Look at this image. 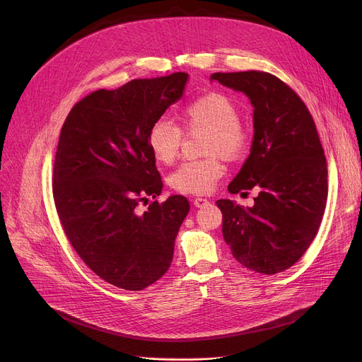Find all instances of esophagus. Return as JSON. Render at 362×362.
<instances>
[{"mask_svg":"<svg viewBox=\"0 0 362 362\" xmlns=\"http://www.w3.org/2000/svg\"><path fill=\"white\" fill-rule=\"evenodd\" d=\"M206 204H208V199H206V198L198 197V198H195V199H194V205H195V206H198V208H199V206H204V205H206Z\"/></svg>","mask_w":362,"mask_h":362,"instance_id":"34e87169","label":"esophagus"}]
</instances>
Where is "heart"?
Here are the masks:
<instances>
[{"label": "heart", "mask_w": 362, "mask_h": 362, "mask_svg": "<svg viewBox=\"0 0 362 362\" xmlns=\"http://www.w3.org/2000/svg\"><path fill=\"white\" fill-rule=\"evenodd\" d=\"M179 119L186 132L205 130L204 154L208 156L201 160L185 161L170 175L168 185L180 194H208L226 171L221 156L236 161L248 152L251 145L250 127L239 117L236 103L229 95L217 90L205 92L189 101L180 110ZM183 130L167 120H157L151 124L146 144L157 163L168 165L177 158Z\"/></svg>", "instance_id": "heart-1"}]
</instances>
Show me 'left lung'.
Masks as SVG:
<instances>
[{
	"instance_id": "1",
	"label": "left lung",
	"mask_w": 362,
	"mask_h": 362,
	"mask_svg": "<svg viewBox=\"0 0 362 362\" xmlns=\"http://www.w3.org/2000/svg\"><path fill=\"white\" fill-rule=\"evenodd\" d=\"M211 79L246 93L254 105L251 154L227 189L259 192L252 208L216 202L223 238L246 269L288 270L310 248L327 202V163L314 119L299 95L272 73H214Z\"/></svg>"
}]
</instances>
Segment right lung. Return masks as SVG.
Wrapping results in <instances>:
<instances>
[{
  "mask_svg": "<svg viewBox=\"0 0 362 362\" xmlns=\"http://www.w3.org/2000/svg\"><path fill=\"white\" fill-rule=\"evenodd\" d=\"M187 73L98 89L70 110L52 171V195L64 235L98 277L142 291L168 270L189 201L161 194L146 133L182 97Z\"/></svg>",
  "mask_w": 362,
  "mask_h": 362,
  "instance_id": "1",
  "label": "right lung"
}]
</instances>
